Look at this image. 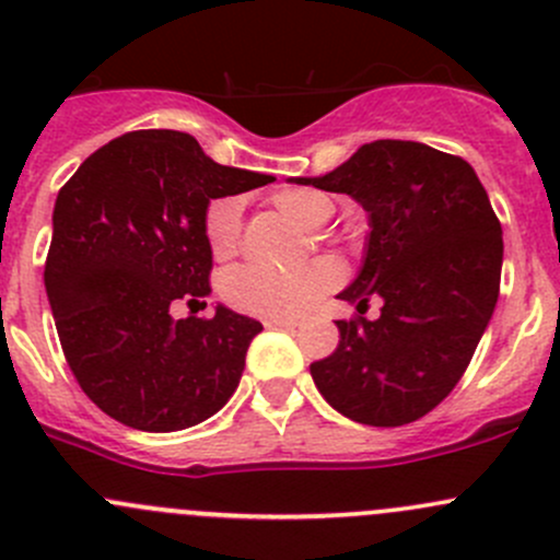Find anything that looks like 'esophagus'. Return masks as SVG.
Returning a JSON list of instances; mask_svg holds the SVG:
<instances>
[{
  "mask_svg": "<svg viewBox=\"0 0 560 560\" xmlns=\"http://www.w3.org/2000/svg\"><path fill=\"white\" fill-rule=\"evenodd\" d=\"M267 326H272V328H285V331H293V328L299 326V320H291V318H272V320H267Z\"/></svg>",
  "mask_w": 560,
  "mask_h": 560,
  "instance_id": "34e87169",
  "label": "esophagus"
}]
</instances>
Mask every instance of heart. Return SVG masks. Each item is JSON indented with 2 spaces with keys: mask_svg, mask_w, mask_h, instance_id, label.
Here are the masks:
<instances>
[{
  "mask_svg": "<svg viewBox=\"0 0 560 560\" xmlns=\"http://www.w3.org/2000/svg\"><path fill=\"white\" fill-rule=\"evenodd\" d=\"M272 205L296 226L315 232L334 215L331 196L313 188H285L272 196ZM242 205L237 196H221L207 207L205 237L212 256L226 258L237 250ZM342 280V267L334 258H315L291 272L264 267H240L223 280V296L240 313L256 318H302Z\"/></svg>",
  "mask_w": 560,
  "mask_h": 560,
  "instance_id": "obj_1",
  "label": "heart"
}]
</instances>
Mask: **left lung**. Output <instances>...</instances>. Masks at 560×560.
Wrapping results in <instances>:
<instances>
[{"instance_id": "1", "label": "left lung", "mask_w": 560, "mask_h": 560, "mask_svg": "<svg viewBox=\"0 0 560 560\" xmlns=\"http://www.w3.org/2000/svg\"><path fill=\"white\" fill-rule=\"evenodd\" d=\"M291 183L364 207V261L337 299L359 313L383 299L377 320H337V350L310 366L323 399L364 425L423 418L466 372L499 299L504 240L480 177L423 142L377 140Z\"/></svg>"}]
</instances>
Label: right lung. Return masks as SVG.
Instances as JSON below:
<instances>
[{
    "instance_id": "right-lung-1",
    "label": "right lung",
    "mask_w": 560,
    "mask_h": 560,
    "mask_svg": "<svg viewBox=\"0 0 560 560\" xmlns=\"http://www.w3.org/2000/svg\"><path fill=\"white\" fill-rule=\"evenodd\" d=\"M272 180L215 164L191 135L145 129L91 153L56 196L45 291L69 369L109 418L180 431L232 399L261 323L170 307L210 296V201Z\"/></svg>"
}]
</instances>
